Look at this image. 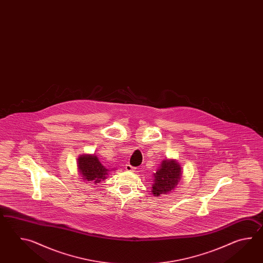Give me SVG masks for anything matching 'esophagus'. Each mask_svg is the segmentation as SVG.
Masks as SVG:
<instances>
[{"mask_svg": "<svg viewBox=\"0 0 263 263\" xmlns=\"http://www.w3.org/2000/svg\"><path fill=\"white\" fill-rule=\"evenodd\" d=\"M125 168H126L127 171H129V172H134V167H133L130 164H126Z\"/></svg>", "mask_w": 263, "mask_h": 263, "instance_id": "esophagus-1", "label": "esophagus"}]
</instances>
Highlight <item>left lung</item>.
Wrapping results in <instances>:
<instances>
[{
	"label": "left lung",
	"mask_w": 263,
	"mask_h": 263,
	"mask_svg": "<svg viewBox=\"0 0 263 263\" xmlns=\"http://www.w3.org/2000/svg\"><path fill=\"white\" fill-rule=\"evenodd\" d=\"M151 192L154 196L167 195L173 191L182 176V167L175 159H164L154 173Z\"/></svg>",
	"instance_id": "1"
}]
</instances>
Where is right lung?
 <instances>
[{
  "label": "right lung",
  "instance_id": "obj_1",
  "mask_svg": "<svg viewBox=\"0 0 263 263\" xmlns=\"http://www.w3.org/2000/svg\"><path fill=\"white\" fill-rule=\"evenodd\" d=\"M77 167L81 179L93 181L95 184L107 179L110 170L101 163L96 154H82L77 159Z\"/></svg>",
  "mask_w": 263,
  "mask_h": 263
}]
</instances>
